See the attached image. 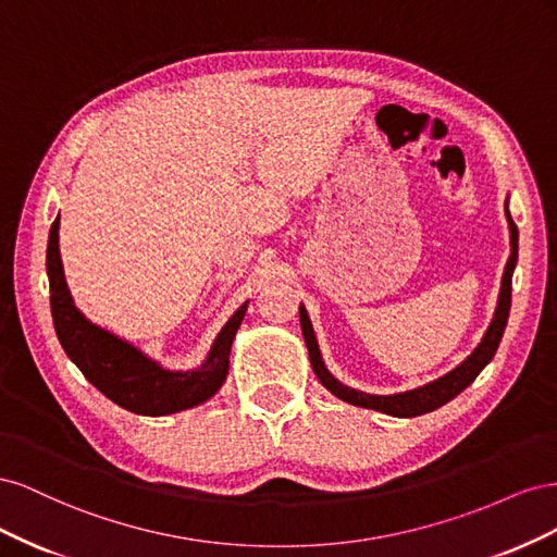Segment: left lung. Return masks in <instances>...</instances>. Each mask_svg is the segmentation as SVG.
<instances>
[{
    "instance_id": "8db88e82",
    "label": "left lung",
    "mask_w": 557,
    "mask_h": 557,
    "mask_svg": "<svg viewBox=\"0 0 557 557\" xmlns=\"http://www.w3.org/2000/svg\"><path fill=\"white\" fill-rule=\"evenodd\" d=\"M507 218H509V230H511V256H509L507 267H504L497 311H495L491 327H487V332L483 336V342L476 346V350L471 352V356L460 367H455L450 374L436 379L434 383H428L423 387H418V391H409V393L367 395V393H360V391H352V387L342 385L325 369L323 358H320L318 344H315L313 330H311V320H309L305 307H301L299 309L301 334H305L309 358H311V364H313V372H315L318 381L323 383L332 395H336L348 404H356V407H364V409H376V411L391 413V416H401V418L430 413L434 409H440L442 404L450 401L455 395H460L465 387L481 374V369L493 360L502 334H504V327H507V318H509V309H511V276H513V267H516V260H518V227L513 223L509 209H507Z\"/></svg>"
}]
</instances>
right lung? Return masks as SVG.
Returning <instances> with one entry per match:
<instances>
[{
    "instance_id": "1",
    "label": "right lung",
    "mask_w": 557,
    "mask_h": 557,
    "mask_svg": "<svg viewBox=\"0 0 557 557\" xmlns=\"http://www.w3.org/2000/svg\"><path fill=\"white\" fill-rule=\"evenodd\" d=\"M55 218L48 232L46 269L50 283V313L58 339L66 356L81 369L99 393L107 395L117 407L141 416H166L197 407L218 393L227 376L230 348L237 334L246 305L234 313L227 325L218 334L209 352V360L195 372H166L153 360L125 344L117 336L104 332L83 318L66 290L60 250H58V223Z\"/></svg>"
}]
</instances>
